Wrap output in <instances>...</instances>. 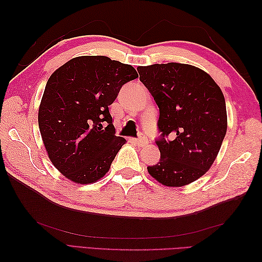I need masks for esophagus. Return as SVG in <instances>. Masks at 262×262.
Masks as SVG:
<instances>
[{"label": "esophagus", "instance_id": "34e87169", "mask_svg": "<svg viewBox=\"0 0 262 262\" xmlns=\"http://www.w3.org/2000/svg\"><path fill=\"white\" fill-rule=\"evenodd\" d=\"M136 143L138 144V145H140V146H144V145H145V144H147L148 143V140H147V137L146 136H140V137H138L137 138V140H136Z\"/></svg>", "mask_w": 262, "mask_h": 262}]
</instances>
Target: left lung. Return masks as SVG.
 Masks as SVG:
<instances>
[{
	"label": "left lung",
	"mask_w": 262,
	"mask_h": 262,
	"mask_svg": "<svg viewBox=\"0 0 262 262\" xmlns=\"http://www.w3.org/2000/svg\"><path fill=\"white\" fill-rule=\"evenodd\" d=\"M140 81L157 102L160 117V162L147 166L155 180L181 187L204 176L226 134L223 92L211 77L192 65L168 63L138 66Z\"/></svg>",
	"instance_id": "8db88e82"
}]
</instances>
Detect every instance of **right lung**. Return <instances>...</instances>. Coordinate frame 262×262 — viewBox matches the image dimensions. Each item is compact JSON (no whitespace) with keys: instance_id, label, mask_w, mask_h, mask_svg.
Wrapping results in <instances>:
<instances>
[{"instance_id":"obj_1","label":"right lung","mask_w":262,"mask_h":262,"mask_svg":"<svg viewBox=\"0 0 262 262\" xmlns=\"http://www.w3.org/2000/svg\"><path fill=\"white\" fill-rule=\"evenodd\" d=\"M137 77L132 65L105 56L75 57L49 77L38 124L49 159L68 179L86 185L109 171L126 142L115 135L109 105Z\"/></svg>"}]
</instances>
